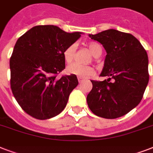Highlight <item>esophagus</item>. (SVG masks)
I'll use <instances>...</instances> for the list:
<instances>
[{
  "mask_svg": "<svg viewBox=\"0 0 153 153\" xmlns=\"http://www.w3.org/2000/svg\"><path fill=\"white\" fill-rule=\"evenodd\" d=\"M78 79H79V82H82L84 80V79H82V78H81V77H78Z\"/></svg>",
  "mask_w": 153,
  "mask_h": 153,
  "instance_id": "esophagus-1",
  "label": "esophagus"
}]
</instances>
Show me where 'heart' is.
<instances>
[{
	"instance_id": "1",
	"label": "heart",
	"mask_w": 153,
	"mask_h": 153,
	"mask_svg": "<svg viewBox=\"0 0 153 153\" xmlns=\"http://www.w3.org/2000/svg\"><path fill=\"white\" fill-rule=\"evenodd\" d=\"M87 47H88L89 51L94 57H98L102 54V47L98 43L91 42V43H89ZM75 51H76V47L74 44L70 45L63 51L62 55H63V59H64L66 63H67V64L71 63L73 59H74V55H75ZM67 71L68 74H74V75L81 77L83 79L90 78L95 74V70L94 67H90V66H81V65L76 64V63L70 65L69 67L67 68Z\"/></svg>"
}]
</instances>
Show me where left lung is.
I'll return each mask as SVG.
<instances>
[{"instance_id": "1", "label": "left lung", "mask_w": 153, "mask_h": 153, "mask_svg": "<svg viewBox=\"0 0 153 153\" xmlns=\"http://www.w3.org/2000/svg\"><path fill=\"white\" fill-rule=\"evenodd\" d=\"M89 36L106 51L100 76L108 77L104 81H91L93 88L86 98L89 108L103 118L124 116L140 103L149 82L147 52L133 35L117 30Z\"/></svg>"}]
</instances>
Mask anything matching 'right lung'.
I'll use <instances>...</instances> for the list:
<instances>
[{"label": "right lung", "mask_w": 153, "mask_h": 153, "mask_svg": "<svg viewBox=\"0 0 153 153\" xmlns=\"http://www.w3.org/2000/svg\"><path fill=\"white\" fill-rule=\"evenodd\" d=\"M81 36L54 25L32 27L17 39L10 58V85L20 106L39 120L57 116L79 84L76 75H57L65 69L63 51Z\"/></svg>", "instance_id": "add662e5"}]
</instances>
